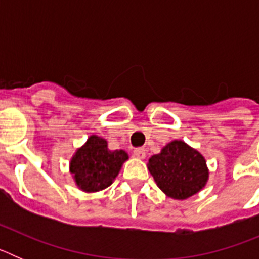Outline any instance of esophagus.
I'll list each match as a JSON object with an SVG mask.
<instances>
[{
	"label": "esophagus",
	"instance_id": "obj_1",
	"mask_svg": "<svg viewBox=\"0 0 259 259\" xmlns=\"http://www.w3.org/2000/svg\"><path fill=\"white\" fill-rule=\"evenodd\" d=\"M134 154L136 155L137 158H140V159H144L146 157V150L144 148H136L134 150Z\"/></svg>",
	"mask_w": 259,
	"mask_h": 259
}]
</instances>
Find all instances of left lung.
Returning <instances> with one entry per match:
<instances>
[{"mask_svg":"<svg viewBox=\"0 0 259 259\" xmlns=\"http://www.w3.org/2000/svg\"><path fill=\"white\" fill-rule=\"evenodd\" d=\"M148 168L159 189L175 200L196 194L209 179L205 158L182 140L171 141L159 154L152 155Z\"/></svg>","mask_w":259,"mask_h":259,"instance_id":"1","label":"left lung"}]
</instances>
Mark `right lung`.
<instances>
[{
    "label": "right lung",
    "mask_w": 259,
    "mask_h": 259,
    "mask_svg": "<svg viewBox=\"0 0 259 259\" xmlns=\"http://www.w3.org/2000/svg\"><path fill=\"white\" fill-rule=\"evenodd\" d=\"M127 159L124 150H110L105 139L92 135L71 159L70 172L81 191H102L111 185Z\"/></svg>",
    "instance_id": "1"
}]
</instances>
